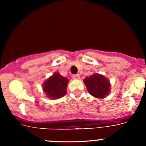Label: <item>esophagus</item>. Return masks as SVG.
Returning a JSON list of instances; mask_svg holds the SVG:
<instances>
[{
    "label": "esophagus",
    "mask_w": 146,
    "mask_h": 146,
    "mask_svg": "<svg viewBox=\"0 0 146 146\" xmlns=\"http://www.w3.org/2000/svg\"><path fill=\"white\" fill-rule=\"evenodd\" d=\"M73 78L74 79V80H79V79H80V75H79V74L73 75Z\"/></svg>",
    "instance_id": "1"
}]
</instances>
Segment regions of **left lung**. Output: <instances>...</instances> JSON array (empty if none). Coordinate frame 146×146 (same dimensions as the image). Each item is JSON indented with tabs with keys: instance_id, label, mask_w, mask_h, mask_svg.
<instances>
[{
	"instance_id": "8db88e82",
	"label": "left lung",
	"mask_w": 146,
	"mask_h": 146,
	"mask_svg": "<svg viewBox=\"0 0 146 146\" xmlns=\"http://www.w3.org/2000/svg\"><path fill=\"white\" fill-rule=\"evenodd\" d=\"M88 93L95 98L103 99L110 92V83L108 78L99 73H93L84 80Z\"/></svg>"
}]
</instances>
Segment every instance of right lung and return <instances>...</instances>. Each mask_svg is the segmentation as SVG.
<instances>
[{
	"instance_id": "1",
	"label": "right lung",
	"mask_w": 146,
	"mask_h": 146,
	"mask_svg": "<svg viewBox=\"0 0 146 146\" xmlns=\"http://www.w3.org/2000/svg\"><path fill=\"white\" fill-rule=\"evenodd\" d=\"M68 82L69 80L67 78H64L58 72H55L43 82L42 90L48 99L58 100L66 93Z\"/></svg>"
}]
</instances>
